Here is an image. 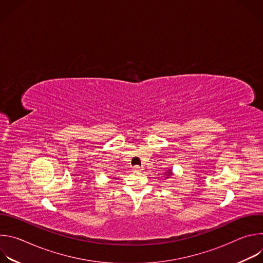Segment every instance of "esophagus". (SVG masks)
Listing matches in <instances>:
<instances>
[{
	"label": "esophagus",
	"mask_w": 263,
	"mask_h": 263,
	"mask_svg": "<svg viewBox=\"0 0 263 263\" xmlns=\"http://www.w3.org/2000/svg\"><path fill=\"white\" fill-rule=\"evenodd\" d=\"M141 171H143V167H142V166H140V165H135V166H133V172L139 173V172H141Z\"/></svg>",
	"instance_id": "34e87169"
}]
</instances>
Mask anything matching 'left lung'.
<instances>
[{"instance_id": "8db88e82", "label": "left lung", "mask_w": 263, "mask_h": 263, "mask_svg": "<svg viewBox=\"0 0 263 263\" xmlns=\"http://www.w3.org/2000/svg\"><path fill=\"white\" fill-rule=\"evenodd\" d=\"M167 173H168V174H167L166 176H167V177H170V176H171V172H167Z\"/></svg>"}]
</instances>
